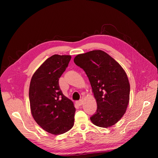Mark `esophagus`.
Instances as JSON below:
<instances>
[{
  "mask_svg": "<svg viewBox=\"0 0 158 158\" xmlns=\"http://www.w3.org/2000/svg\"><path fill=\"white\" fill-rule=\"evenodd\" d=\"M82 103H83V101H82V100H79V101L76 102V104H77L78 106H82Z\"/></svg>",
  "mask_w": 158,
  "mask_h": 158,
  "instance_id": "obj_1",
  "label": "esophagus"
}]
</instances>
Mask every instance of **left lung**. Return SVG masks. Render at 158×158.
Returning <instances> with one entry per match:
<instances>
[{
  "label": "left lung",
  "mask_w": 158,
  "mask_h": 158,
  "mask_svg": "<svg viewBox=\"0 0 158 158\" xmlns=\"http://www.w3.org/2000/svg\"><path fill=\"white\" fill-rule=\"evenodd\" d=\"M74 62L85 71L97 102L91 121L103 128L114 125L125 113L129 102L130 84L125 70L101 50L78 55Z\"/></svg>",
  "instance_id": "8db88e82"
}]
</instances>
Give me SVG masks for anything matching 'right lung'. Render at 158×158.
Returning a JSON list of instances; mask_svg holds the SVG:
<instances>
[{
    "instance_id": "1",
    "label": "right lung",
    "mask_w": 158,
    "mask_h": 158,
    "mask_svg": "<svg viewBox=\"0 0 158 158\" xmlns=\"http://www.w3.org/2000/svg\"><path fill=\"white\" fill-rule=\"evenodd\" d=\"M70 59V55L51 56L33 74L30 85L32 116L44 130L55 135L69 131L74 125L76 109L59 84Z\"/></svg>"
}]
</instances>
